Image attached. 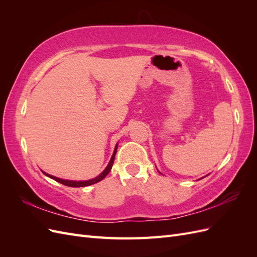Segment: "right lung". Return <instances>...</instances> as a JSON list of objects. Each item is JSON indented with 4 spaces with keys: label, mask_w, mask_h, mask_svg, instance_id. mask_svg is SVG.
<instances>
[{
    "label": "right lung",
    "mask_w": 257,
    "mask_h": 257,
    "mask_svg": "<svg viewBox=\"0 0 257 257\" xmlns=\"http://www.w3.org/2000/svg\"><path fill=\"white\" fill-rule=\"evenodd\" d=\"M116 148H118V146H115V149H114V151H113L111 160H110V162H109V164H108L107 167L105 168L104 172H103L102 174H100L98 177H96V178H94V179H91V180H88V181H71V180H64V179H60V178H57V177H53V176L46 174V173H44V172H43V173H44L46 176H48L49 178L53 179V180H56V181H58V182H60V183H62V184H64V185H66V186H72V188H81V186L92 185V184L99 182L100 180H103V179H104L108 174H109V172L111 170V167H112V165H113V161H114V157H115V153H116Z\"/></svg>",
    "instance_id": "1"
}]
</instances>
